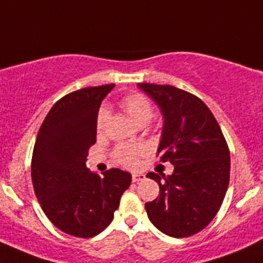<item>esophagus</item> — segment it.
<instances>
[{"label": "esophagus", "mask_w": 263, "mask_h": 263, "mask_svg": "<svg viewBox=\"0 0 263 263\" xmlns=\"http://www.w3.org/2000/svg\"><path fill=\"white\" fill-rule=\"evenodd\" d=\"M146 176L143 175V174H138V173H134L133 175H132V179H133V182H141V180H143Z\"/></svg>", "instance_id": "1"}]
</instances>
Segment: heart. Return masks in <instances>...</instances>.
<instances>
[{
    "instance_id": "b5f03b06",
    "label": "heart",
    "mask_w": 263,
    "mask_h": 263,
    "mask_svg": "<svg viewBox=\"0 0 263 263\" xmlns=\"http://www.w3.org/2000/svg\"><path fill=\"white\" fill-rule=\"evenodd\" d=\"M121 108L126 111L129 117L136 122L137 125H141L143 122H148L153 117L152 105L146 101L145 97L141 95H129L121 100ZM109 113L105 108H101L97 113L96 117V129L99 133H103L108 122ZM146 152L143 146L139 145H121L115 150V158L117 162L125 166H134L138 160V157Z\"/></svg>"
}]
</instances>
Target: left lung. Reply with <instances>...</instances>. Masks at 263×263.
Segmentation results:
<instances>
[{
    "mask_svg": "<svg viewBox=\"0 0 263 263\" xmlns=\"http://www.w3.org/2000/svg\"><path fill=\"white\" fill-rule=\"evenodd\" d=\"M159 106L163 129L160 160L174 166L171 175L148 173L159 196L145 204L150 221L170 237H188L213 220L227 194L229 148L217 121L199 97L173 85L139 83Z\"/></svg>",
    "mask_w": 263,
    "mask_h": 263,
    "instance_id": "8db88e82",
    "label": "left lung"
}]
</instances>
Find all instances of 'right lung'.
I'll use <instances>...</instances> for the list:
<instances>
[{
	"instance_id": "right-lung-1",
	"label": "right lung",
	"mask_w": 263,
	"mask_h": 263,
	"mask_svg": "<svg viewBox=\"0 0 263 263\" xmlns=\"http://www.w3.org/2000/svg\"><path fill=\"white\" fill-rule=\"evenodd\" d=\"M115 84L66 95L46 116L31 160L34 191L42 210L58 229L81 238L97 236L111 222L132 175L111 168L103 176L87 167L96 142V117Z\"/></svg>"
}]
</instances>
